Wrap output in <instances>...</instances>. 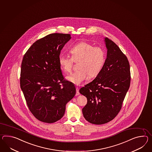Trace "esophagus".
<instances>
[{"label": "esophagus", "instance_id": "1", "mask_svg": "<svg viewBox=\"0 0 152 152\" xmlns=\"http://www.w3.org/2000/svg\"><path fill=\"white\" fill-rule=\"evenodd\" d=\"M80 94V93L79 92V88L78 87H76V95L78 96Z\"/></svg>", "mask_w": 152, "mask_h": 152}]
</instances>
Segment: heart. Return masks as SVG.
I'll list each match as a JSON object with an SVG mask.
<instances>
[{
  "mask_svg": "<svg viewBox=\"0 0 152 152\" xmlns=\"http://www.w3.org/2000/svg\"><path fill=\"white\" fill-rule=\"evenodd\" d=\"M71 57L61 55L59 57V64L61 70L69 72L74 61L78 63V71L67 76V80L75 85H80L83 81L91 77H96L99 74L105 61V53L100 47L86 42H81L74 45L70 49Z\"/></svg>",
  "mask_w": 152,
  "mask_h": 152,
  "instance_id": "1",
  "label": "heart"
}]
</instances>
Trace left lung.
I'll return each mask as SVG.
<instances>
[{
	"mask_svg": "<svg viewBox=\"0 0 152 152\" xmlns=\"http://www.w3.org/2000/svg\"><path fill=\"white\" fill-rule=\"evenodd\" d=\"M107 58L99 74L91 82L80 89L87 98L82 109L88 122L102 125L110 121L118 115L129 89L130 64L126 56L114 42L104 38Z\"/></svg>",
	"mask_w": 152,
	"mask_h": 152,
	"instance_id": "obj_1",
	"label": "left lung"
}]
</instances>
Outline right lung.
<instances>
[{
    "instance_id": "1",
    "label": "right lung",
    "mask_w": 152,
    "mask_h": 152,
    "mask_svg": "<svg viewBox=\"0 0 152 152\" xmlns=\"http://www.w3.org/2000/svg\"><path fill=\"white\" fill-rule=\"evenodd\" d=\"M71 38L69 34H48L34 42L23 58L20 87L30 111L42 122L62 118L66 104L76 94L74 85L64 80L59 64L61 50Z\"/></svg>"
}]
</instances>
